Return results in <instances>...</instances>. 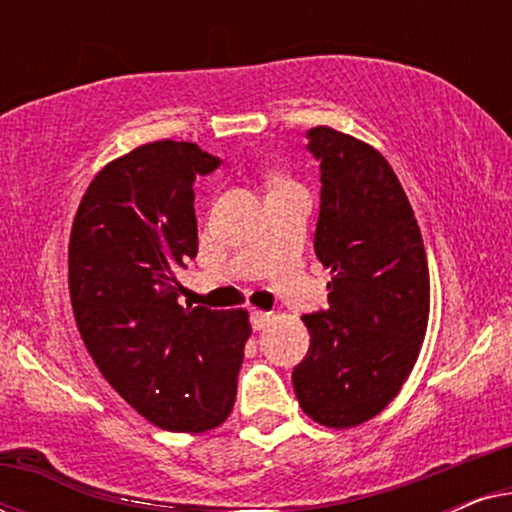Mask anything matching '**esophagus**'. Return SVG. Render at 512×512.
Here are the masks:
<instances>
[{
    "instance_id": "esophagus-1",
    "label": "esophagus",
    "mask_w": 512,
    "mask_h": 512,
    "mask_svg": "<svg viewBox=\"0 0 512 512\" xmlns=\"http://www.w3.org/2000/svg\"><path fill=\"white\" fill-rule=\"evenodd\" d=\"M272 321V314L270 312H261V310H254L249 314V324L254 331H263L265 326H270Z\"/></svg>"
}]
</instances>
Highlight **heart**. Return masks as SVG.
I'll return each mask as SVG.
<instances>
[{
    "label": "heart",
    "instance_id": "b5f03b06",
    "mask_svg": "<svg viewBox=\"0 0 512 512\" xmlns=\"http://www.w3.org/2000/svg\"><path fill=\"white\" fill-rule=\"evenodd\" d=\"M277 184H279V181H277Z\"/></svg>",
    "mask_w": 512,
    "mask_h": 512
}]
</instances>
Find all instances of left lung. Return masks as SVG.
Returning <instances> with one entry per match:
<instances>
[{"mask_svg": "<svg viewBox=\"0 0 512 512\" xmlns=\"http://www.w3.org/2000/svg\"><path fill=\"white\" fill-rule=\"evenodd\" d=\"M321 172L314 254L333 277L305 314L310 349L293 368L300 408L331 429L387 408L415 366L429 321V265L401 181L380 151L326 125L307 130Z\"/></svg>", "mask_w": 512, "mask_h": 512, "instance_id": "obj_1", "label": "left lung"}]
</instances>
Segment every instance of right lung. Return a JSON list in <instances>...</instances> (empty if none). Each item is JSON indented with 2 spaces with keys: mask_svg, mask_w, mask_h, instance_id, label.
Instances as JSON below:
<instances>
[{
  "mask_svg": "<svg viewBox=\"0 0 512 512\" xmlns=\"http://www.w3.org/2000/svg\"><path fill=\"white\" fill-rule=\"evenodd\" d=\"M221 158L153 142L93 179L69 237L76 326L107 382L165 431L200 433L235 403L244 310L181 307L177 270L198 254L193 184Z\"/></svg>",
  "mask_w": 512,
  "mask_h": 512,
  "instance_id": "right-lung-1",
  "label": "right lung"
}]
</instances>
